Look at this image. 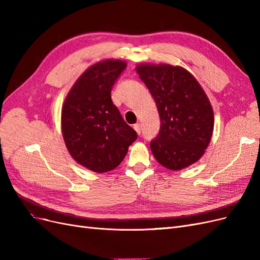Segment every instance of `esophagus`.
<instances>
[{"label": "esophagus", "mask_w": 260, "mask_h": 260, "mask_svg": "<svg viewBox=\"0 0 260 260\" xmlns=\"http://www.w3.org/2000/svg\"><path fill=\"white\" fill-rule=\"evenodd\" d=\"M133 129L136 130V132L138 133V135H141V123H136V124H133Z\"/></svg>", "instance_id": "34e87169"}]
</instances>
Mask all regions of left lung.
Listing matches in <instances>:
<instances>
[{"mask_svg": "<svg viewBox=\"0 0 260 260\" xmlns=\"http://www.w3.org/2000/svg\"><path fill=\"white\" fill-rule=\"evenodd\" d=\"M137 73L155 101L160 118L151 142L156 160L181 170L201 159L214 131V111L199 81L181 66L139 64Z\"/></svg>", "mask_w": 260, "mask_h": 260, "instance_id": "8db88e82", "label": "left lung"}]
</instances>
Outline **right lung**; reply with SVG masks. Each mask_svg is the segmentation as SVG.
Listing matches in <instances>:
<instances>
[{"instance_id": "right-lung-1", "label": "right lung", "mask_w": 260, "mask_h": 260, "mask_svg": "<svg viewBox=\"0 0 260 260\" xmlns=\"http://www.w3.org/2000/svg\"><path fill=\"white\" fill-rule=\"evenodd\" d=\"M125 66L120 59L93 64L78 78L61 107V132L69 154L98 174L115 169L138 138L111 96Z\"/></svg>"}]
</instances>
